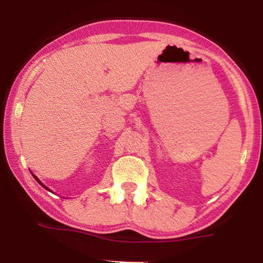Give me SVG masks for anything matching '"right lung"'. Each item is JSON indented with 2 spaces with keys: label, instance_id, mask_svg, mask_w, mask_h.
Segmentation results:
<instances>
[{
  "label": "right lung",
  "instance_id": "1",
  "mask_svg": "<svg viewBox=\"0 0 263 263\" xmlns=\"http://www.w3.org/2000/svg\"><path fill=\"white\" fill-rule=\"evenodd\" d=\"M33 177H34V179H35V180H37V181H38V183H39V184H42V185L44 186V188H45V189H47V190H48V188H46V186H45V185H44V184L42 183V182H41V181H39V180L37 179V176H34V175H33Z\"/></svg>",
  "mask_w": 263,
  "mask_h": 263
}]
</instances>
